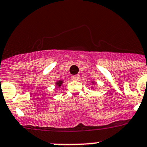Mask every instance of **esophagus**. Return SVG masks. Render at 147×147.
Masks as SVG:
<instances>
[{
    "label": "esophagus",
    "instance_id": "1",
    "mask_svg": "<svg viewBox=\"0 0 147 147\" xmlns=\"http://www.w3.org/2000/svg\"><path fill=\"white\" fill-rule=\"evenodd\" d=\"M72 79L73 80H79V79H80V75H72Z\"/></svg>",
    "mask_w": 147,
    "mask_h": 147
}]
</instances>
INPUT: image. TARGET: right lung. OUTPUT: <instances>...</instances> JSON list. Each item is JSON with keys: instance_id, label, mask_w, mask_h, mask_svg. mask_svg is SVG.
<instances>
[{"instance_id": "add662e5", "label": "right lung", "mask_w": 147, "mask_h": 147, "mask_svg": "<svg viewBox=\"0 0 147 147\" xmlns=\"http://www.w3.org/2000/svg\"><path fill=\"white\" fill-rule=\"evenodd\" d=\"M62 83H63V81L62 80H59V81H57L56 83H55V84H56V86L59 87H60L62 85Z\"/></svg>"}]
</instances>
